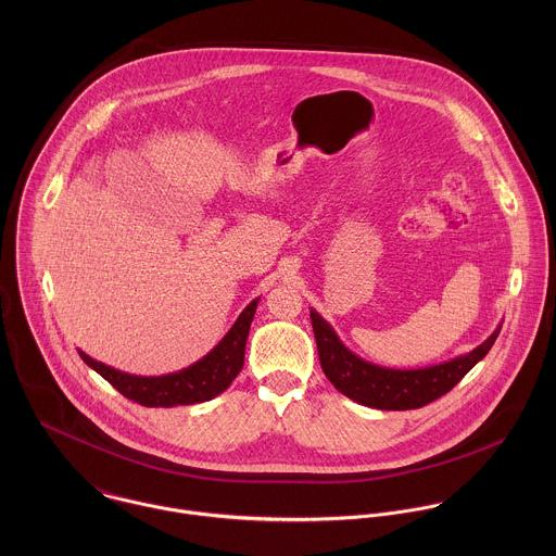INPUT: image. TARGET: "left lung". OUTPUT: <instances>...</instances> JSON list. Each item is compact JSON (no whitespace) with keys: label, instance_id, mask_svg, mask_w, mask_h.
<instances>
[{"label":"left lung","instance_id":"8db88e82","mask_svg":"<svg viewBox=\"0 0 556 556\" xmlns=\"http://www.w3.org/2000/svg\"><path fill=\"white\" fill-rule=\"evenodd\" d=\"M311 320L317 338L318 359L325 377L331 386L355 402L381 410H408L430 404L432 400L447 394L463 377L476 366L479 359L492 349L501 325L483 340L477 349L456 359L443 362L439 366L417 368V370H394L370 364L355 353H351L331 325L311 311Z\"/></svg>","mask_w":556,"mask_h":556}]
</instances>
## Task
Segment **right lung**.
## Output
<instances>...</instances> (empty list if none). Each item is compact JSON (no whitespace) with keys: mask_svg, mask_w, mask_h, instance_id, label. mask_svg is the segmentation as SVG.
<instances>
[{"mask_svg":"<svg viewBox=\"0 0 556 556\" xmlns=\"http://www.w3.org/2000/svg\"><path fill=\"white\" fill-rule=\"evenodd\" d=\"M258 300H252L229 333L197 364L162 375V377H137L119 372L102 362L91 359L79 351L80 359L93 368L102 379H106L122 396L139 402L143 406H177V404H197L223 394L243 366V351L250 331V323L256 313Z\"/></svg>","mask_w":556,"mask_h":556,"instance_id":"obj_1","label":"right lung"}]
</instances>
